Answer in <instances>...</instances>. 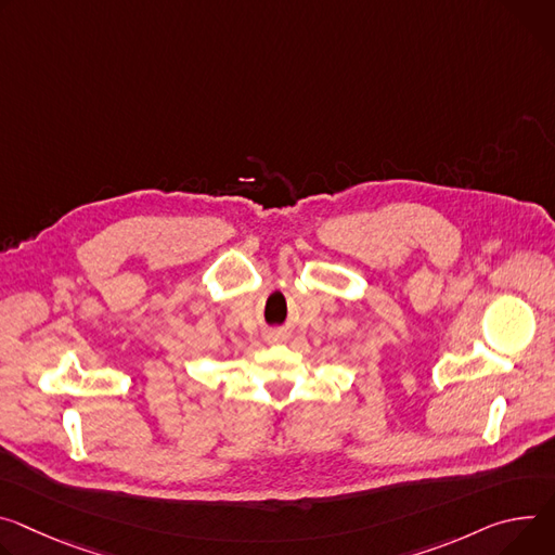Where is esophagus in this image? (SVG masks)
<instances>
[{"mask_svg":"<svg viewBox=\"0 0 555 555\" xmlns=\"http://www.w3.org/2000/svg\"><path fill=\"white\" fill-rule=\"evenodd\" d=\"M268 340H270V343H283V340H285V334H283V332H270V334H268Z\"/></svg>","mask_w":555,"mask_h":555,"instance_id":"34e87169","label":"esophagus"}]
</instances>
